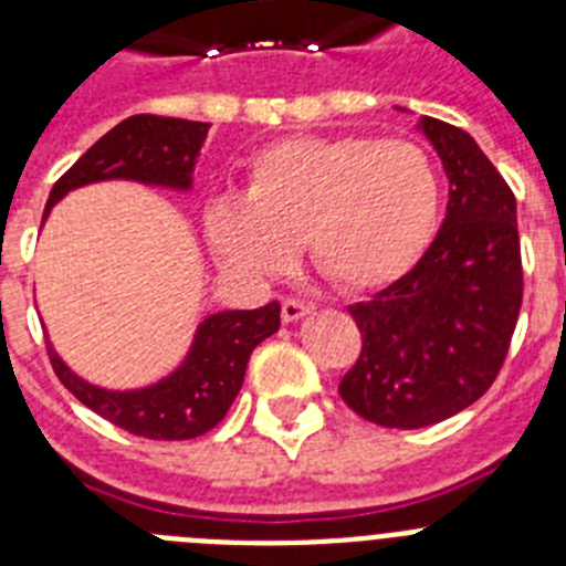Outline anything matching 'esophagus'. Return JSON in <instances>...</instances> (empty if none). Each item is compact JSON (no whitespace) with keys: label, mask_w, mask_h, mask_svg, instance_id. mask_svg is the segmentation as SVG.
<instances>
[{"label":"esophagus","mask_w":566,"mask_h":566,"mask_svg":"<svg viewBox=\"0 0 566 566\" xmlns=\"http://www.w3.org/2000/svg\"><path fill=\"white\" fill-rule=\"evenodd\" d=\"M308 312H312V306H308L306 300L286 297L280 303V317H283V323H297V319L306 317Z\"/></svg>","instance_id":"34e87169"}]
</instances>
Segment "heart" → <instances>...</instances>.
<instances>
[{
    "label": "heart",
    "mask_w": 566,
    "mask_h": 566,
    "mask_svg": "<svg viewBox=\"0 0 566 566\" xmlns=\"http://www.w3.org/2000/svg\"><path fill=\"white\" fill-rule=\"evenodd\" d=\"M442 209L437 164L419 144L374 135H306L260 153L247 203L209 209L218 258L249 277L292 266L303 243L339 292H377L411 272Z\"/></svg>",
    "instance_id": "heart-1"
}]
</instances>
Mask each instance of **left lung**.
<instances>
[{"label":"left lung","instance_id":"obj_1","mask_svg":"<svg viewBox=\"0 0 566 566\" xmlns=\"http://www.w3.org/2000/svg\"><path fill=\"white\" fill-rule=\"evenodd\" d=\"M451 181L444 223L402 280L348 306L357 363L339 397L382 428H424L464 411L502 371L522 308L516 195L464 129L424 115Z\"/></svg>","mask_w":566,"mask_h":566}]
</instances>
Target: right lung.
Segmentation results:
<instances>
[{
	"instance_id": "obj_1",
	"label": "right lung",
	"mask_w": 566,
	"mask_h": 566,
	"mask_svg": "<svg viewBox=\"0 0 566 566\" xmlns=\"http://www.w3.org/2000/svg\"><path fill=\"white\" fill-rule=\"evenodd\" d=\"M209 124L167 118V115H129L102 135L67 172L53 184L44 207L107 178H133L144 184L189 189L195 155L207 138ZM280 328V306L269 303L254 312H221L201 323L192 352L175 374L142 391H104L84 382L56 357L48 343V357L59 382L90 411L144 439H195L212 431L227 417L238 397L249 354L254 345Z\"/></svg>"
}]
</instances>
